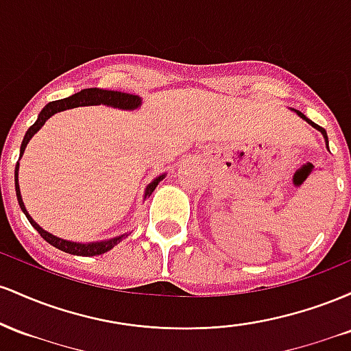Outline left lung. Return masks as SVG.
Instances as JSON below:
<instances>
[{
  "label": "left lung",
  "instance_id": "1",
  "mask_svg": "<svg viewBox=\"0 0 351 351\" xmlns=\"http://www.w3.org/2000/svg\"><path fill=\"white\" fill-rule=\"evenodd\" d=\"M292 110H293V112H295V114H297V115H299V117H300V119H304V120H305V122H307V123H310V125H312V127H313V128H317V130H318V132H320V134H322V135H324V138H325V143H327V148H328V136H327V132H325V128H322V127H320V125L313 123V122H312V120H310V119H307V117H305L304 114H302V112H299V110H295V108H292Z\"/></svg>",
  "mask_w": 351,
  "mask_h": 351
}]
</instances>
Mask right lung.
<instances>
[{"label": "right lung", "mask_w": 351, "mask_h": 351, "mask_svg": "<svg viewBox=\"0 0 351 351\" xmlns=\"http://www.w3.org/2000/svg\"><path fill=\"white\" fill-rule=\"evenodd\" d=\"M100 104H102V106H107V107L122 108V110H135V108H138L140 106H142V99H140L138 95H134V94H125V92H117V90H104V88L92 87V88H84V90H80V92H77V94L71 95V97H67V99H60V100H54V102H49L41 110L38 120H36V122L31 125L29 128H27L26 135H24V138H23L19 156H23L24 150H26V145L29 143V140L33 138L36 132H38L39 128L46 123V120L49 119V117L58 114V112L67 110V108H75V107H82V106H100ZM18 171H19V162L16 163V168H14V186H16V196H18L19 206H21L23 213L26 215L27 221L31 223V226H33L36 231L41 234L43 239L47 241L51 245H54V247H58V249H60V251H64L67 254H74V256L90 257V256H100V254L110 251L114 245H117L120 241L125 239V236L127 234L117 236V237H114V239H108V241H100V243L82 244V243H72V241L60 239V237L52 236L51 232L44 231V229L39 226L38 223H36L33 217L29 216V213L26 211V206H24L23 198H21V191H19ZM163 178H165V173L148 184L147 189H145V198H147V196H150L152 193L155 191V188L158 186V183Z\"/></svg>", "instance_id": "obj_1"}]
</instances>
